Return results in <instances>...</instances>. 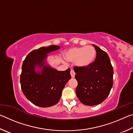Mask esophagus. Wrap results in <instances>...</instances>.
Returning <instances> with one entry per match:
<instances>
[{"label": "esophagus", "instance_id": "1", "mask_svg": "<svg viewBox=\"0 0 133 133\" xmlns=\"http://www.w3.org/2000/svg\"><path fill=\"white\" fill-rule=\"evenodd\" d=\"M70 75H71V76L72 78L75 77V72L73 70H71V71H70Z\"/></svg>", "mask_w": 133, "mask_h": 133}]
</instances>
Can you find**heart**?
<instances>
[{"label":"heart","instance_id":"heart-1","mask_svg":"<svg viewBox=\"0 0 133 133\" xmlns=\"http://www.w3.org/2000/svg\"><path fill=\"white\" fill-rule=\"evenodd\" d=\"M64 56L69 62H75L78 67H88L94 62L96 50L92 46L75 47L67 50Z\"/></svg>","mask_w":133,"mask_h":133}]
</instances>
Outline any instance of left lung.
Masks as SVG:
<instances>
[{
    "label": "left lung",
    "instance_id": "8db88e82",
    "mask_svg": "<svg viewBox=\"0 0 133 133\" xmlns=\"http://www.w3.org/2000/svg\"><path fill=\"white\" fill-rule=\"evenodd\" d=\"M96 50L94 62L88 67H74L78 82L76 93L83 104L96 105L102 103L113 85V69L109 55L93 44Z\"/></svg>",
    "mask_w": 133,
    "mask_h": 133
}]
</instances>
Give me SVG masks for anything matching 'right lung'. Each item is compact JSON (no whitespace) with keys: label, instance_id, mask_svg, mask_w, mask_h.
I'll use <instances>...</instances> for the list:
<instances>
[{"label":"right lung","instance_id":"obj_1","mask_svg":"<svg viewBox=\"0 0 133 133\" xmlns=\"http://www.w3.org/2000/svg\"><path fill=\"white\" fill-rule=\"evenodd\" d=\"M60 49L51 45L31 51L23 61L21 75V89L28 100L37 106L48 107L58 102L63 89L71 78L70 69L58 71L45 65L47 54ZM36 65L42 66V73H36Z\"/></svg>","mask_w":133,"mask_h":133}]
</instances>
